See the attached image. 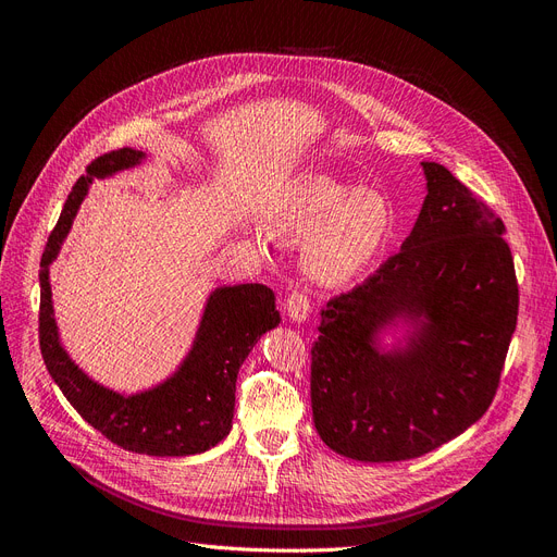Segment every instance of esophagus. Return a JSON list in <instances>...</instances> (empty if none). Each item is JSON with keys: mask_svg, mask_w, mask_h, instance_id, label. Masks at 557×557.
I'll return each mask as SVG.
<instances>
[{"mask_svg": "<svg viewBox=\"0 0 557 557\" xmlns=\"http://www.w3.org/2000/svg\"><path fill=\"white\" fill-rule=\"evenodd\" d=\"M285 313L293 320V323H305L311 313V299L307 293H290L288 299H285Z\"/></svg>", "mask_w": 557, "mask_h": 557, "instance_id": "34e87169", "label": "esophagus"}]
</instances>
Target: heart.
Segmentation results:
<instances>
[{"instance_id":"heart-1","label":"heart","mask_w":557,"mask_h":557,"mask_svg":"<svg viewBox=\"0 0 557 557\" xmlns=\"http://www.w3.org/2000/svg\"><path fill=\"white\" fill-rule=\"evenodd\" d=\"M269 227L283 239L305 244V267L323 285L358 276L383 250L393 232L391 201L330 176L293 181L272 205ZM264 239L262 230L256 232Z\"/></svg>"}]
</instances>
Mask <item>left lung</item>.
<instances>
[{
  "label": "left lung",
  "instance_id": "8db88e82",
  "mask_svg": "<svg viewBox=\"0 0 557 557\" xmlns=\"http://www.w3.org/2000/svg\"><path fill=\"white\" fill-rule=\"evenodd\" d=\"M420 166L428 195L401 250L327 301L311 346L315 430L360 462L420 458L474 425L516 330L504 223L444 164ZM399 324L405 336L385 347Z\"/></svg>",
  "mask_w": 557,
  "mask_h": 557
}]
</instances>
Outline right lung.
<instances>
[{
  "label": "right lung",
  "instance_id": "1",
  "mask_svg": "<svg viewBox=\"0 0 557 557\" xmlns=\"http://www.w3.org/2000/svg\"><path fill=\"white\" fill-rule=\"evenodd\" d=\"M144 160L146 153L134 148L97 158L66 197L41 256L39 344L48 374L60 385L66 401L107 440L132 453L183 458L213 448L230 434L239 367L260 336L281 323V315L274 293L267 285H221L211 290L193 346L176 372L134 395L97 383L70 358L55 323L50 264L60 256L62 242L92 181L132 170Z\"/></svg>",
  "mask_w": 557,
  "mask_h": 557
}]
</instances>
